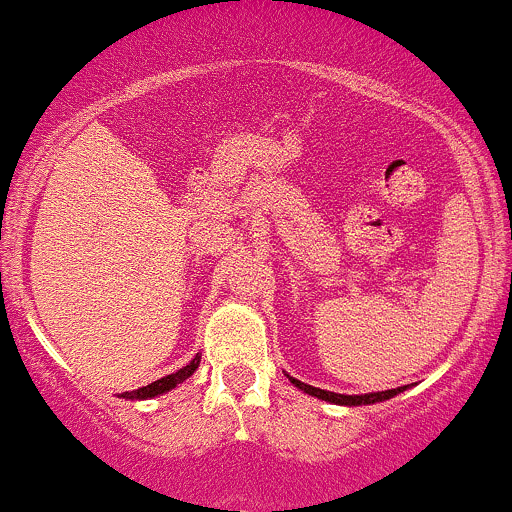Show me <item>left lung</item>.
<instances>
[{"mask_svg": "<svg viewBox=\"0 0 512 512\" xmlns=\"http://www.w3.org/2000/svg\"><path fill=\"white\" fill-rule=\"evenodd\" d=\"M288 376V373H285ZM290 383H293L295 388L305 390L307 395H315V398L320 400H327V403H334V405H373V403H383V400L393 398V395L403 393L408 386H400V388H390V390H378V393H364V395H342V393H332V390H322V388H315V386H307V383L298 381V378L288 376Z\"/></svg>", "mask_w": 512, "mask_h": 512, "instance_id": "1", "label": "left lung"}]
</instances>
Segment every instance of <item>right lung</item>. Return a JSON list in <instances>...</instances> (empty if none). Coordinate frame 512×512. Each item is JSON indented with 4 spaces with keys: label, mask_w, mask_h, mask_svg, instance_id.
Wrapping results in <instances>:
<instances>
[{
    "label": "right lung",
    "mask_w": 512,
    "mask_h": 512,
    "mask_svg": "<svg viewBox=\"0 0 512 512\" xmlns=\"http://www.w3.org/2000/svg\"><path fill=\"white\" fill-rule=\"evenodd\" d=\"M197 366H200V354H197L195 359H192L188 366L180 368V371L170 373V376L158 378V381L148 383V386L139 388V390H131V393H122V398H129V400H148V398H156V395L168 393V390H173L175 386H178V383H183L185 378H190L192 373H195Z\"/></svg>",
    "instance_id": "add662e5"
}]
</instances>
